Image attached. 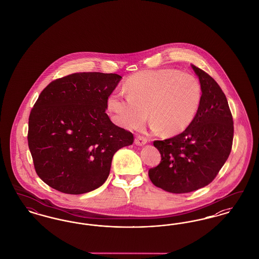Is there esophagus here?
Returning <instances> with one entry per match:
<instances>
[{"instance_id": "obj_1", "label": "esophagus", "mask_w": 259, "mask_h": 259, "mask_svg": "<svg viewBox=\"0 0 259 259\" xmlns=\"http://www.w3.org/2000/svg\"><path fill=\"white\" fill-rule=\"evenodd\" d=\"M148 142V139L144 136L137 135L135 138V144L137 146H144Z\"/></svg>"}]
</instances>
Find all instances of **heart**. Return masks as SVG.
<instances>
[{"mask_svg":"<svg viewBox=\"0 0 259 259\" xmlns=\"http://www.w3.org/2000/svg\"><path fill=\"white\" fill-rule=\"evenodd\" d=\"M127 96L113 92L107 105L112 120L126 129H137L148 118L154 131L177 135L191 124L202 101V87L195 75L176 69L143 71L124 85Z\"/></svg>","mask_w":259,"mask_h":259,"instance_id":"1","label":"heart"}]
</instances>
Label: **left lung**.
<instances>
[{"label":"left lung","mask_w":259,"mask_h":259,"mask_svg":"<svg viewBox=\"0 0 259 259\" xmlns=\"http://www.w3.org/2000/svg\"><path fill=\"white\" fill-rule=\"evenodd\" d=\"M202 87V101L191 124L179 135L154 141L160 163L148 170L151 183L181 194L210 184L227 160L233 143V117L225 94L206 72L192 65Z\"/></svg>","instance_id":"1"}]
</instances>
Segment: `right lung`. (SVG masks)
Segmentation results:
<instances>
[{"label": "right lung", "instance_id": "obj_1", "mask_svg": "<svg viewBox=\"0 0 259 259\" xmlns=\"http://www.w3.org/2000/svg\"><path fill=\"white\" fill-rule=\"evenodd\" d=\"M121 76L75 73L51 81L29 116L28 146L37 176L67 194H82L103 185L113 154L134 136L112 123L107 100Z\"/></svg>", "mask_w": 259, "mask_h": 259}]
</instances>
